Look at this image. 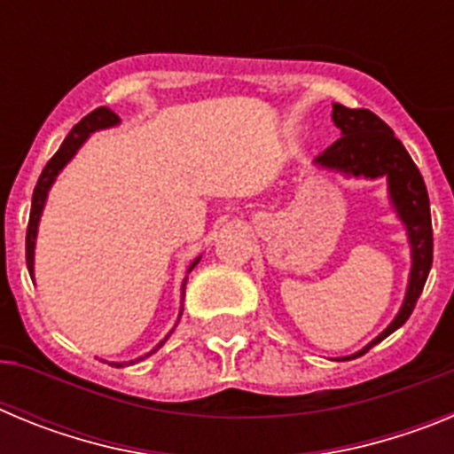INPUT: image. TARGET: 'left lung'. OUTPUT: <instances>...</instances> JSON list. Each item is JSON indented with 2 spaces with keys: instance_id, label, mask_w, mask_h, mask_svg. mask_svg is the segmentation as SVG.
Wrapping results in <instances>:
<instances>
[{
  "instance_id": "8db88e82",
  "label": "left lung",
  "mask_w": 454,
  "mask_h": 454,
  "mask_svg": "<svg viewBox=\"0 0 454 454\" xmlns=\"http://www.w3.org/2000/svg\"><path fill=\"white\" fill-rule=\"evenodd\" d=\"M332 120L340 129V138L323 154L316 156L314 163L327 170L343 172L348 177H387L388 198L393 208L398 211V218L407 227V239L411 246V272H409L403 307L387 330L372 339L364 350L343 356V359H356L407 323L430 275L434 240H432L427 188L409 152L393 136L391 127L368 108H348L343 104L332 106Z\"/></svg>"
}]
</instances>
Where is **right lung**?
<instances>
[{
	"label": "right lung",
	"instance_id": "right-lung-1",
	"mask_svg": "<svg viewBox=\"0 0 454 454\" xmlns=\"http://www.w3.org/2000/svg\"><path fill=\"white\" fill-rule=\"evenodd\" d=\"M118 122H120V118L114 114V111H111V108H106V106L95 108V111H92V114H88L82 122H77L74 127H72V131L66 136V140H63V145L59 147V152H56L50 161H47V166L43 168V175H40L38 184H35V188H34L29 227H27V268H29L31 277H34V250H35V236H38V223H40V215H43V208H45L47 192H50L51 184L56 182L59 172L67 166V161H70L72 156L77 154V150L83 145V143H86V138L92 134V131L108 129V127H115ZM198 262H200V256L191 263V266H188V272L198 266ZM184 288H186V279H184V284H182V295H184ZM182 311H184V307H182ZM166 340H168V336L152 352L159 350V348H161ZM150 355H145V356H150ZM140 359H143V356H140ZM140 359H136V362H140ZM129 364H134V362H129ZM115 366H124V364H115Z\"/></svg>",
	"mask_w": 454,
	"mask_h": 454
}]
</instances>
